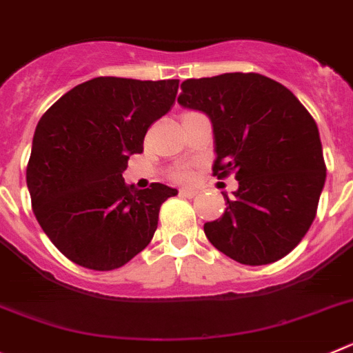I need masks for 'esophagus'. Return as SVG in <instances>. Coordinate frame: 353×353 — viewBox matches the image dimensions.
I'll return each instance as SVG.
<instances>
[{"label":"esophagus","mask_w":353,"mask_h":353,"mask_svg":"<svg viewBox=\"0 0 353 353\" xmlns=\"http://www.w3.org/2000/svg\"><path fill=\"white\" fill-rule=\"evenodd\" d=\"M196 194L198 192L194 189H180V196H182V198H194Z\"/></svg>","instance_id":"1"}]
</instances>
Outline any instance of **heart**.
<instances>
[{
	"label": "heart",
	"instance_id": "obj_1",
	"mask_svg": "<svg viewBox=\"0 0 353 353\" xmlns=\"http://www.w3.org/2000/svg\"><path fill=\"white\" fill-rule=\"evenodd\" d=\"M194 176L192 170L190 168H180V170H176L173 173V179L176 180V182H190Z\"/></svg>",
	"mask_w": 353,
	"mask_h": 353
}]
</instances>
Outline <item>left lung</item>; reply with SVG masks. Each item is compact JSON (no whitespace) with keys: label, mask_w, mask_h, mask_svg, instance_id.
Returning a JSON list of instances; mask_svg holds the SVG:
<instances>
[{"label":"left lung","mask_w":353,"mask_h":353,"mask_svg":"<svg viewBox=\"0 0 353 353\" xmlns=\"http://www.w3.org/2000/svg\"><path fill=\"white\" fill-rule=\"evenodd\" d=\"M179 103L212 121L219 179L234 171L224 215L205 224L210 243L248 266L285 257L308 232L325 183L319 128L282 83L224 73L182 83Z\"/></svg>","instance_id":"8db88e82"}]
</instances>
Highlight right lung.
Masks as SVG:
<instances>
[{
  "label": "right lung",
  "instance_id": "obj_1",
  "mask_svg": "<svg viewBox=\"0 0 353 353\" xmlns=\"http://www.w3.org/2000/svg\"><path fill=\"white\" fill-rule=\"evenodd\" d=\"M179 80L98 77L68 90L40 119L26 170L31 206L70 261L110 271L140 254L161 205L179 190H138L122 173L143 152L148 128L173 106Z\"/></svg>",
  "mask_w": 353,
  "mask_h": 353
}]
</instances>
